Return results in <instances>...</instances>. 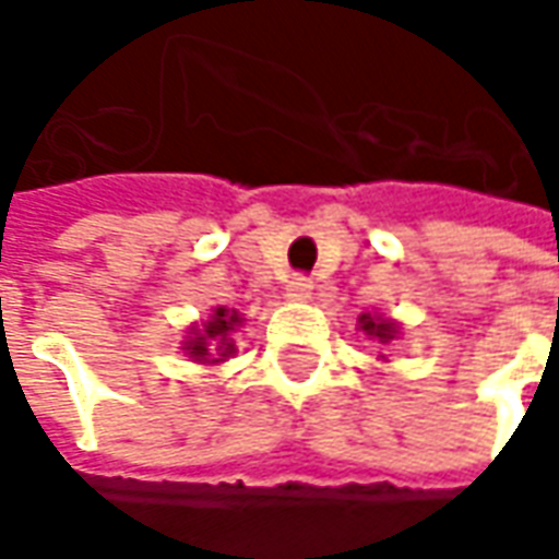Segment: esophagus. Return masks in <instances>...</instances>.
I'll return each instance as SVG.
<instances>
[{"mask_svg": "<svg viewBox=\"0 0 559 559\" xmlns=\"http://www.w3.org/2000/svg\"><path fill=\"white\" fill-rule=\"evenodd\" d=\"M309 294H312V281L302 278V275H297V278L287 284V297L290 299H306Z\"/></svg>", "mask_w": 559, "mask_h": 559, "instance_id": "34e87169", "label": "esophagus"}]
</instances>
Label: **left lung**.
I'll use <instances>...</instances> for the list:
<instances>
[{
  "label": "left lung",
  "instance_id": "obj_1",
  "mask_svg": "<svg viewBox=\"0 0 559 559\" xmlns=\"http://www.w3.org/2000/svg\"><path fill=\"white\" fill-rule=\"evenodd\" d=\"M358 328L368 334V337H377L380 343H390L395 337V328L393 321H383V318H374V316H361L358 318Z\"/></svg>",
  "mask_w": 559,
  "mask_h": 559
}]
</instances>
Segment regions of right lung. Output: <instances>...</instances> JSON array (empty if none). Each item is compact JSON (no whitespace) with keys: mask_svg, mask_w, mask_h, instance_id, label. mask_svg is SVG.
Wrapping results in <instances>:
<instances>
[{"mask_svg":"<svg viewBox=\"0 0 559 559\" xmlns=\"http://www.w3.org/2000/svg\"><path fill=\"white\" fill-rule=\"evenodd\" d=\"M238 324H241V318L238 312H228V309H216L213 318L203 324V331H194V337L188 340V356L198 358H210V361H225V358L235 353V340L231 334L238 331ZM213 355H219V359H213Z\"/></svg>","mask_w":559,"mask_h":559,"instance_id":"obj_1","label":"right lung"}]
</instances>
